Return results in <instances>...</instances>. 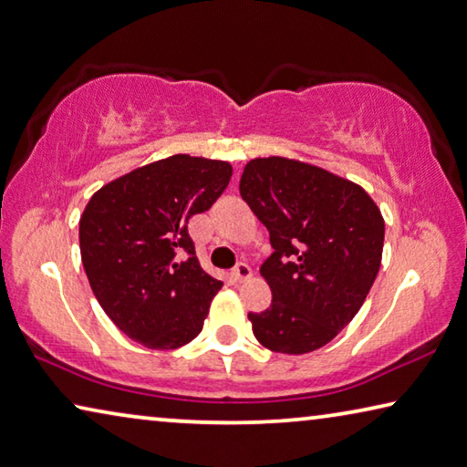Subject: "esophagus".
Here are the masks:
<instances>
[{
    "instance_id": "esophagus-1",
    "label": "esophagus",
    "mask_w": 467,
    "mask_h": 467,
    "mask_svg": "<svg viewBox=\"0 0 467 467\" xmlns=\"http://www.w3.org/2000/svg\"><path fill=\"white\" fill-rule=\"evenodd\" d=\"M233 276H234V280L236 283H243V280H247V278H251V268L249 265L245 264V262H239L233 268Z\"/></svg>"
}]
</instances>
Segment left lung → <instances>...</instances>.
<instances>
[{"instance_id":"left-lung-1","label":"left lung","mask_w":467,"mask_h":467,"mask_svg":"<svg viewBox=\"0 0 467 467\" xmlns=\"http://www.w3.org/2000/svg\"><path fill=\"white\" fill-rule=\"evenodd\" d=\"M239 189L274 249L260 268L272 303L249 314L255 338L276 353L320 349L374 285L384 245L380 210L351 181L286 158L251 160Z\"/></svg>"}]
</instances>
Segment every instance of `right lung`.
<instances>
[{"mask_svg":"<svg viewBox=\"0 0 467 467\" xmlns=\"http://www.w3.org/2000/svg\"><path fill=\"white\" fill-rule=\"evenodd\" d=\"M228 161L172 155L120 176L87 203L80 255L103 312L150 349H176L203 328L222 280L195 255L189 220L218 202Z\"/></svg>","mask_w":467,"mask_h":467,"instance_id":"right-lung-1","label":"right lung"}]
</instances>
